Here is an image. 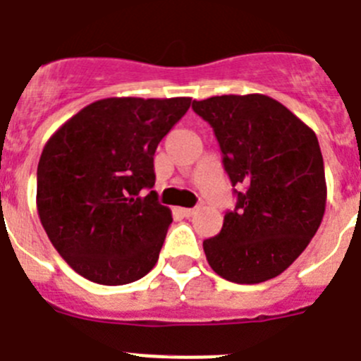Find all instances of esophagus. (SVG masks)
Listing matches in <instances>:
<instances>
[{
	"instance_id": "esophagus-1",
	"label": "esophagus",
	"mask_w": 361,
	"mask_h": 361,
	"mask_svg": "<svg viewBox=\"0 0 361 361\" xmlns=\"http://www.w3.org/2000/svg\"><path fill=\"white\" fill-rule=\"evenodd\" d=\"M195 213H197V209H191V207H184V209H180V214H183V216H186V218L193 216Z\"/></svg>"
}]
</instances>
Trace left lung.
Returning a JSON list of instances; mask_svg holds the SVG:
<instances>
[{
    "label": "left lung",
    "instance_id": "1",
    "mask_svg": "<svg viewBox=\"0 0 361 361\" xmlns=\"http://www.w3.org/2000/svg\"><path fill=\"white\" fill-rule=\"evenodd\" d=\"M191 107L213 127L236 195L220 233L204 240L207 263L238 284L277 277L308 247L326 211L315 132L264 94H224Z\"/></svg>",
    "mask_w": 361,
    "mask_h": 361
}]
</instances>
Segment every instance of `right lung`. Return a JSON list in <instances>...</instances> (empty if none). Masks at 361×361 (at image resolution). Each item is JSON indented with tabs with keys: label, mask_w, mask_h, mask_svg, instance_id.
<instances>
[{
	"label": "right lung",
	"mask_w": 361,
	"mask_h": 361,
	"mask_svg": "<svg viewBox=\"0 0 361 361\" xmlns=\"http://www.w3.org/2000/svg\"><path fill=\"white\" fill-rule=\"evenodd\" d=\"M191 98H105L51 135L37 166V211L77 274L107 286L155 267L171 224L157 202L154 154Z\"/></svg>",
	"instance_id": "add662e5"
}]
</instances>
